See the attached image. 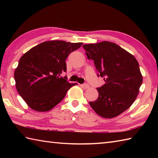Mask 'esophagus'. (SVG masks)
Here are the masks:
<instances>
[{"label": "esophagus", "instance_id": "esophagus-1", "mask_svg": "<svg viewBox=\"0 0 158 158\" xmlns=\"http://www.w3.org/2000/svg\"><path fill=\"white\" fill-rule=\"evenodd\" d=\"M82 87L84 88V89H89V85L88 84H84L82 85Z\"/></svg>", "mask_w": 158, "mask_h": 158}]
</instances>
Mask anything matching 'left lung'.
Returning <instances> with one entry per match:
<instances>
[{
	"mask_svg": "<svg viewBox=\"0 0 158 158\" xmlns=\"http://www.w3.org/2000/svg\"><path fill=\"white\" fill-rule=\"evenodd\" d=\"M87 57L94 62L105 84L97 90V100L89 105L106 118L116 117L135 101L143 81L138 61L133 55L113 42L84 44Z\"/></svg>",
	"mask_w": 158,
	"mask_h": 158,
	"instance_id": "1",
	"label": "left lung"
}]
</instances>
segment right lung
<instances>
[{"instance_id": "add662e5", "label": "right lung", "mask_w": 158, "mask_h": 158, "mask_svg": "<svg viewBox=\"0 0 158 158\" xmlns=\"http://www.w3.org/2000/svg\"><path fill=\"white\" fill-rule=\"evenodd\" d=\"M83 44L63 40L42 42L21 57L15 71L19 94L29 107L37 111H48L63 100L74 85L60 77L66 72L65 60L69 53Z\"/></svg>"}]
</instances>
